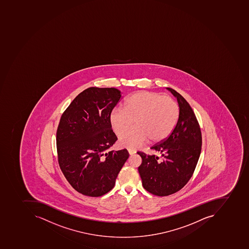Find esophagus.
I'll return each mask as SVG.
<instances>
[{
    "mask_svg": "<svg viewBox=\"0 0 249 249\" xmlns=\"http://www.w3.org/2000/svg\"><path fill=\"white\" fill-rule=\"evenodd\" d=\"M128 152H129V155H133L136 153V150H134V149H128Z\"/></svg>",
    "mask_w": 249,
    "mask_h": 249,
    "instance_id": "34e87169",
    "label": "esophagus"
}]
</instances>
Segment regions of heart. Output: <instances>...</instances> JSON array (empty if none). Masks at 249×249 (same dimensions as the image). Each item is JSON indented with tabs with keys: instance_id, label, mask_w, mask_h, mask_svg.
Returning a JSON list of instances; mask_svg holds the SVG:
<instances>
[{
	"instance_id": "b5f03b06",
	"label": "heart",
	"mask_w": 249,
	"mask_h": 249,
	"mask_svg": "<svg viewBox=\"0 0 249 249\" xmlns=\"http://www.w3.org/2000/svg\"><path fill=\"white\" fill-rule=\"evenodd\" d=\"M179 117V107L170 96L150 91H138L125 101L124 107L111 111L109 122L114 133L120 136L135 122L136 127L121 135L123 147L136 148L149 140L156 143L173 132Z\"/></svg>"
}]
</instances>
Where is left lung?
Listing matches in <instances>:
<instances>
[{"label": "left lung", "mask_w": 249, "mask_h": 249, "mask_svg": "<svg viewBox=\"0 0 249 249\" xmlns=\"http://www.w3.org/2000/svg\"><path fill=\"white\" fill-rule=\"evenodd\" d=\"M178 101L179 117L173 132L151 149L158 156L137 152L142 164L138 170L142 186L151 194L167 196L177 193L189 181L198 163L202 149V133L196 115L183 96L167 88Z\"/></svg>", "instance_id": "left-lung-1"}]
</instances>
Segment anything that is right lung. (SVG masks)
Instances as JSON below:
<instances>
[{"label": "right lung", "mask_w": 249, "mask_h": 249, "mask_svg": "<svg viewBox=\"0 0 249 249\" xmlns=\"http://www.w3.org/2000/svg\"><path fill=\"white\" fill-rule=\"evenodd\" d=\"M121 98L116 88H88L60 117L56 138L59 165L71 186L84 196L109 193L129 158L125 149L107 151L117 140L109 114Z\"/></svg>", "instance_id": "1"}]
</instances>
